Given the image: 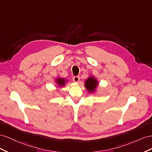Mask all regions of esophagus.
Segmentation results:
<instances>
[{"label": "esophagus", "instance_id": "obj_1", "mask_svg": "<svg viewBox=\"0 0 152 152\" xmlns=\"http://www.w3.org/2000/svg\"><path fill=\"white\" fill-rule=\"evenodd\" d=\"M72 80L75 82H78L80 81V76H74L72 77Z\"/></svg>", "mask_w": 152, "mask_h": 152}]
</instances>
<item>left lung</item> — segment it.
Instances as JSON below:
<instances>
[{"label": "left lung", "mask_w": 152, "mask_h": 152, "mask_svg": "<svg viewBox=\"0 0 152 152\" xmlns=\"http://www.w3.org/2000/svg\"><path fill=\"white\" fill-rule=\"evenodd\" d=\"M98 83L97 80L94 77H90L85 81V87L90 92H94L97 85Z\"/></svg>", "instance_id": "8db88e82"}]
</instances>
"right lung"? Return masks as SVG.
Returning <instances> with one entry per match:
<instances>
[{"label":"right lung","mask_w":152,"mask_h":152,"mask_svg":"<svg viewBox=\"0 0 152 152\" xmlns=\"http://www.w3.org/2000/svg\"><path fill=\"white\" fill-rule=\"evenodd\" d=\"M56 83H57L58 85L60 86H64L65 84H66V80L62 79V78H58L57 79V80L55 81Z\"/></svg>","instance_id":"obj_1"}]
</instances>
